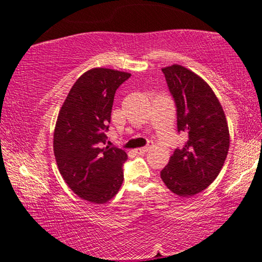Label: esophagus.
I'll return each instance as SVG.
<instances>
[{"label": "esophagus", "instance_id": "obj_1", "mask_svg": "<svg viewBox=\"0 0 262 262\" xmlns=\"http://www.w3.org/2000/svg\"><path fill=\"white\" fill-rule=\"evenodd\" d=\"M151 147H152V144H149V145H147V147H143V148H139V149H136V154L143 155V154L147 152L149 149H151Z\"/></svg>", "mask_w": 262, "mask_h": 262}]
</instances>
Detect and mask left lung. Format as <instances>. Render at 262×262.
Wrapping results in <instances>:
<instances>
[{"instance_id":"8db88e82","label":"left lung","mask_w":262,"mask_h":262,"mask_svg":"<svg viewBox=\"0 0 262 262\" xmlns=\"http://www.w3.org/2000/svg\"><path fill=\"white\" fill-rule=\"evenodd\" d=\"M177 106L178 132L187 135L161 171L166 187L179 196L206 189L224 165L230 147L228 121L205 79L180 64L162 68Z\"/></svg>"}]
</instances>
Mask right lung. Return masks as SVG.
<instances>
[{
	"label": "right lung",
	"mask_w": 262,
	"mask_h": 262,
	"mask_svg": "<svg viewBox=\"0 0 262 262\" xmlns=\"http://www.w3.org/2000/svg\"><path fill=\"white\" fill-rule=\"evenodd\" d=\"M129 77L108 68L88 70L74 83L57 115L53 149L60 173L75 194L96 205L110 201L123 181L127 154L101 145L115 91Z\"/></svg>",
	"instance_id": "obj_1"
}]
</instances>
